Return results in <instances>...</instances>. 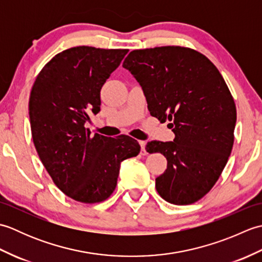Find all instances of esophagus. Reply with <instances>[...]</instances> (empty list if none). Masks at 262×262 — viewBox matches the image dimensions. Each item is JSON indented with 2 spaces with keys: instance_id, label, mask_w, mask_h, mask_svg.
<instances>
[{
  "instance_id": "1",
  "label": "esophagus",
  "mask_w": 262,
  "mask_h": 262,
  "mask_svg": "<svg viewBox=\"0 0 262 262\" xmlns=\"http://www.w3.org/2000/svg\"><path fill=\"white\" fill-rule=\"evenodd\" d=\"M140 145H141V154H142V155H146V154H147L146 149H145L146 142H145V141H140Z\"/></svg>"
}]
</instances>
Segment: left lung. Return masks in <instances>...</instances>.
<instances>
[{"label":"left lung","instance_id":"obj_1","mask_svg":"<svg viewBox=\"0 0 262 262\" xmlns=\"http://www.w3.org/2000/svg\"><path fill=\"white\" fill-rule=\"evenodd\" d=\"M122 66L145 94L149 114L169 120L173 142L152 141L168 166L155 179L168 203L189 205L209 192L223 172L234 143L236 108L223 76L194 49L162 46L133 51Z\"/></svg>","mask_w":262,"mask_h":262}]
</instances>
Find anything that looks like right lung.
<instances>
[{"label":"right lung","mask_w":262,"mask_h":262,"mask_svg":"<svg viewBox=\"0 0 262 262\" xmlns=\"http://www.w3.org/2000/svg\"><path fill=\"white\" fill-rule=\"evenodd\" d=\"M127 49L77 46L49 60L29 99L32 141L54 183L84 204L101 203L115 191L122 161L138 155L127 135L107 137L84 127L100 111V91Z\"/></svg>","instance_id":"right-lung-1"}]
</instances>
